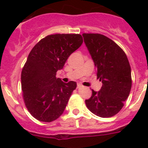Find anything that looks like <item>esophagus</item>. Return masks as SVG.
<instances>
[{
  "instance_id": "34e87169",
  "label": "esophagus",
  "mask_w": 148,
  "mask_h": 148,
  "mask_svg": "<svg viewBox=\"0 0 148 148\" xmlns=\"http://www.w3.org/2000/svg\"><path fill=\"white\" fill-rule=\"evenodd\" d=\"M81 87H82V84H77V88H81Z\"/></svg>"
}]
</instances>
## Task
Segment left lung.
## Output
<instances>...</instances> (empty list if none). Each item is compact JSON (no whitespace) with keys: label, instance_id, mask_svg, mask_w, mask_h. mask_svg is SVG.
Instances as JSON below:
<instances>
[{"label":"left lung","instance_id":"8db88e82","mask_svg":"<svg viewBox=\"0 0 148 148\" xmlns=\"http://www.w3.org/2000/svg\"><path fill=\"white\" fill-rule=\"evenodd\" d=\"M82 35L97 70V78L102 82L99 92L92 90L91 97L85 100L86 106L99 117H112L121 110L131 90V69L127 57L118 44L104 35Z\"/></svg>","mask_w":148,"mask_h":148}]
</instances>
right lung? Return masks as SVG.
I'll list each match as a JSON object with an SVG mask.
<instances>
[{"label":"right lung","instance_id":"obj_1","mask_svg":"<svg viewBox=\"0 0 148 148\" xmlns=\"http://www.w3.org/2000/svg\"><path fill=\"white\" fill-rule=\"evenodd\" d=\"M82 43L79 34L49 35L29 54L21 72V89L27 110L38 121L51 122L64 113L77 84L64 83L56 73Z\"/></svg>","mask_w":148,"mask_h":148}]
</instances>
